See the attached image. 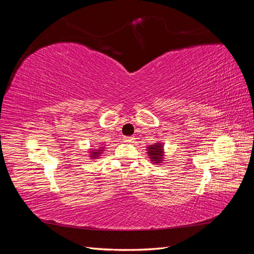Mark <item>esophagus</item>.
<instances>
[{
  "mask_svg": "<svg viewBox=\"0 0 254 254\" xmlns=\"http://www.w3.org/2000/svg\"><path fill=\"white\" fill-rule=\"evenodd\" d=\"M123 140L126 143H132L134 141V137L133 136H124L123 137Z\"/></svg>",
  "mask_w": 254,
  "mask_h": 254,
  "instance_id": "obj_1",
  "label": "esophagus"
}]
</instances>
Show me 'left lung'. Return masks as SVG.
Wrapping results in <instances>:
<instances>
[{
	"label": "left lung",
	"mask_w": 254,
	"mask_h": 254,
	"mask_svg": "<svg viewBox=\"0 0 254 254\" xmlns=\"http://www.w3.org/2000/svg\"><path fill=\"white\" fill-rule=\"evenodd\" d=\"M147 155L153 164H161L164 159V145L158 142L147 146Z\"/></svg>",
	"instance_id": "1"
}]
</instances>
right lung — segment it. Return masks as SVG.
Here are the masks:
<instances>
[{"label":"right lung","instance_id":"1","mask_svg":"<svg viewBox=\"0 0 254 254\" xmlns=\"http://www.w3.org/2000/svg\"><path fill=\"white\" fill-rule=\"evenodd\" d=\"M104 149H105V147L104 146H102V147H98V148H91L90 150L91 151H89L90 152V158L92 159V160H95V159H97V158H99V156L102 155V152H104Z\"/></svg>","mask_w":254,"mask_h":254}]
</instances>
